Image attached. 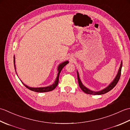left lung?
<instances>
[{"label":"left lung","mask_w":130,"mask_h":130,"mask_svg":"<svg viewBox=\"0 0 130 130\" xmlns=\"http://www.w3.org/2000/svg\"><path fill=\"white\" fill-rule=\"evenodd\" d=\"M122 61H121V65L119 69H118V73L117 74L115 78L113 80L111 83H110L108 86L104 88L103 89L99 91H93L90 90L89 89H88V88H87L85 86L83 85V84L82 83V82L81 81L80 79L79 75V73L78 71H77V76H78V80L79 83V85L80 88H81V89L83 91V92L87 94H92V95H101V94H103L106 93L107 92H109L110 90H112L113 88L116 84H117V83L119 80L120 76H121V69H122Z\"/></svg>","instance_id":"8db88e82"}]
</instances>
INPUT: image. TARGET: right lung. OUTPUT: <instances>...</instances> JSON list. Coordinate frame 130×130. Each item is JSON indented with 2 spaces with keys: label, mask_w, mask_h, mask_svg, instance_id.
I'll return each instance as SVG.
<instances>
[{
  "label": "right lung",
  "mask_w": 130,
  "mask_h": 130,
  "mask_svg": "<svg viewBox=\"0 0 130 130\" xmlns=\"http://www.w3.org/2000/svg\"><path fill=\"white\" fill-rule=\"evenodd\" d=\"M15 56H14V69H15V73L17 74V72H16V67H15ZM68 63H69L68 61H63V62H61V63H60L59 65H58V67H57L58 73H57V76H56V80H55V81L54 82V83L53 84H52V85H48V86H47V87H37V88L30 87H28V85L24 84L22 82L21 80V81L22 83V84L27 88H28V89L31 90L32 91H34V92H38V93H43V92H50V91H52V90H54L55 88L57 87L58 83H59V75H60V73L61 72V71L62 70L63 68L66 65H67ZM17 76H18V75H17Z\"/></svg>",
  "instance_id": "obj_1"
}]
</instances>
